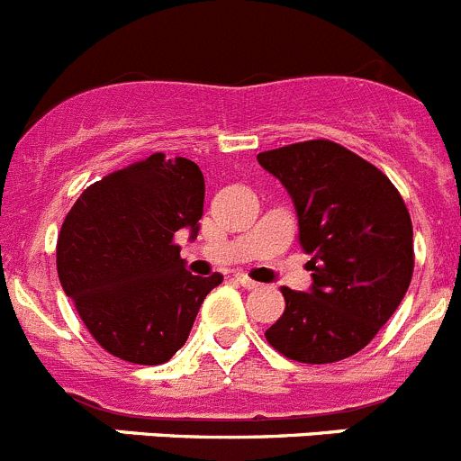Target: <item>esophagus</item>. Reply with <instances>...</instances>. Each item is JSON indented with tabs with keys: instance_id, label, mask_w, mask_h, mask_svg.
I'll use <instances>...</instances> for the list:
<instances>
[{
	"instance_id": "obj_1",
	"label": "esophagus",
	"mask_w": 461,
	"mask_h": 461,
	"mask_svg": "<svg viewBox=\"0 0 461 461\" xmlns=\"http://www.w3.org/2000/svg\"><path fill=\"white\" fill-rule=\"evenodd\" d=\"M235 278H238V283L242 285V287H247V289L260 287V283H256V280H253V278H249L247 274H238V276H235Z\"/></svg>"
}]
</instances>
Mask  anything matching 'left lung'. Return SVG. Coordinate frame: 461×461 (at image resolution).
Here are the masks:
<instances>
[{
	"label": "left lung",
	"mask_w": 461,
	"mask_h": 461,
	"mask_svg": "<svg viewBox=\"0 0 461 461\" xmlns=\"http://www.w3.org/2000/svg\"><path fill=\"white\" fill-rule=\"evenodd\" d=\"M292 196L312 289L280 287L285 312L267 341L303 365L365 348L401 305L414 271V233L401 192L365 158L330 140L258 153Z\"/></svg>",
	"instance_id": "left-lung-1"
}]
</instances>
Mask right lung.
<instances>
[{"mask_svg": "<svg viewBox=\"0 0 461 461\" xmlns=\"http://www.w3.org/2000/svg\"><path fill=\"white\" fill-rule=\"evenodd\" d=\"M205 181L187 158L151 153L92 183L65 217L56 269L95 341L133 365H162L185 344L223 280L192 276L174 235L199 230Z\"/></svg>", "mask_w": 461, "mask_h": 461, "instance_id": "1", "label": "right lung"}]
</instances>
